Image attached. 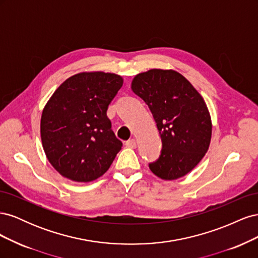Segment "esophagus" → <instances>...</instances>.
<instances>
[{"label":"esophagus","instance_id":"1","mask_svg":"<svg viewBox=\"0 0 258 258\" xmlns=\"http://www.w3.org/2000/svg\"><path fill=\"white\" fill-rule=\"evenodd\" d=\"M126 145L130 148H136L137 147V141L135 139H131V140H128V141L126 142Z\"/></svg>","mask_w":258,"mask_h":258}]
</instances>
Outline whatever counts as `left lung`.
<instances>
[{
    "mask_svg": "<svg viewBox=\"0 0 258 258\" xmlns=\"http://www.w3.org/2000/svg\"><path fill=\"white\" fill-rule=\"evenodd\" d=\"M131 89L150 107L162 142L152 172L172 181L196 167L209 150L212 121L200 93L173 70L152 69L138 74Z\"/></svg>",
    "mask_w": 258,
    "mask_h": 258,
    "instance_id": "obj_1",
    "label": "left lung"
}]
</instances>
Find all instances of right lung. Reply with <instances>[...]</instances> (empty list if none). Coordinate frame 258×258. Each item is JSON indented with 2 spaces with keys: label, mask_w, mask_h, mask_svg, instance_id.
Instances as JSON below:
<instances>
[{
  "label": "right lung",
  "mask_w": 258,
  "mask_h": 258,
  "mask_svg": "<svg viewBox=\"0 0 258 258\" xmlns=\"http://www.w3.org/2000/svg\"><path fill=\"white\" fill-rule=\"evenodd\" d=\"M122 83L114 73H79L62 83L46 103L42 144L62 176L91 182L111 167L122 143L111 129L106 111Z\"/></svg>",
  "instance_id": "add662e5"
}]
</instances>
